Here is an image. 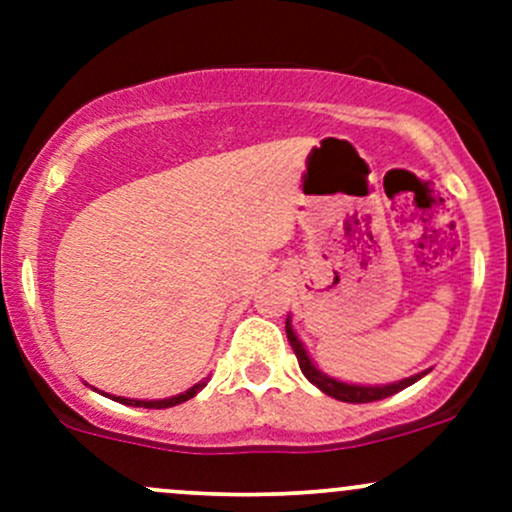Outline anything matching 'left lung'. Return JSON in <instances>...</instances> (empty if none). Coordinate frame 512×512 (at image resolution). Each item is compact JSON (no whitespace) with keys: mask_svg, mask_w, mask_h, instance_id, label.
Segmentation results:
<instances>
[{"mask_svg":"<svg viewBox=\"0 0 512 512\" xmlns=\"http://www.w3.org/2000/svg\"><path fill=\"white\" fill-rule=\"evenodd\" d=\"M287 329V339L289 344H292L294 349V356H297L299 361V369H302V374L307 376L309 381H312L317 389H322L324 394L332 396V399H339V401H347V404H369V401H381L386 399V396H394L399 394V391H404L406 386L416 384L421 376H426L428 371H423V374H416V376H409V379L404 381H396V384H386V386H359V384H344V381H337L332 379V376L322 374V371L317 369V366L312 364V359H309L307 352H304L302 342L297 339V334H294L292 324H285Z\"/></svg>","mask_w":512,"mask_h":512,"instance_id":"obj_1","label":"left lung"}]
</instances>
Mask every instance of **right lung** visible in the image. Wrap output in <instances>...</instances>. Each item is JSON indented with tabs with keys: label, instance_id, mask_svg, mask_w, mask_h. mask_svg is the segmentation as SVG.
I'll use <instances>...</instances> for the list:
<instances>
[{
	"label": "right lung",
	"instance_id": "right-lung-1",
	"mask_svg": "<svg viewBox=\"0 0 512 512\" xmlns=\"http://www.w3.org/2000/svg\"><path fill=\"white\" fill-rule=\"evenodd\" d=\"M205 386V381H200V384H195L193 389H188L185 394H178V396H170V399H160V401H138V399H123V396H113V401H121V404L126 406H143V409H170V406H178L183 404V401L193 399L195 394H198L200 389Z\"/></svg>",
	"mask_w": 512,
	"mask_h": 512
}]
</instances>
